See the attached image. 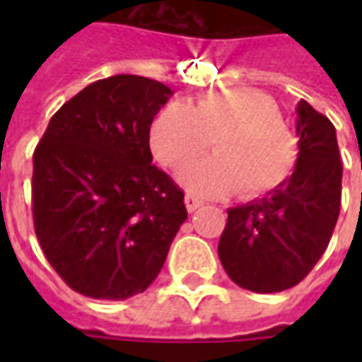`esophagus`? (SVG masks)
I'll return each mask as SVG.
<instances>
[{"label":"esophagus","instance_id":"obj_1","mask_svg":"<svg viewBox=\"0 0 362 362\" xmlns=\"http://www.w3.org/2000/svg\"><path fill=\"white\" fill-rule=\"evenodd\" d=\"M202 205H203V202H199L195 195H189V193L185 195V207H187L189 214H193V211H195V209H199Z\"/></svg>","mask_w":362,"mask_h":362}]
</instances>
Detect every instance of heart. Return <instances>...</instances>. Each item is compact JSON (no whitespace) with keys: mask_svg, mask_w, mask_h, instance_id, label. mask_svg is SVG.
Listing matches in <instances>:
<instances>
[{"mask_svg":"<svg viewBox=\"0 0 362 362\" xmlns=\"http://www.w3.org/2000/svg\"><path fill=\"white\" fill-rule=\"evenodd\" d=\"M214 157L187 165L179 181L202 197L242 189L256 199L282 187L298 165V141L284 127L280 106L250 88L209 92L191 105L171 103L151 122L148 145L163 167L177 169L209 146Z\"/></svg>","mask_w":362,"mask_h":362,"instance_id":"1","label":"heart"}]
</instances>
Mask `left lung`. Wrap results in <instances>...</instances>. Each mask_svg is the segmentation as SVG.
<instances>
[{"mask_svg": "<svg viewBox=\"0 0 362 362\" xmlns=\"http://www.w3.org/2000/svg\"><path fill=\"white\" fill-rule=\"evenodd\" d=\"M300 157L262 199L228 209L217 254L245 290L270 294L302 282L325 254L341 211L342 163L334 124L306 100L296 108Z\"/></svg>", "mask_w": 362, "mask_h": 362, "instance_id": "1", "label": "left lung"}]
</instances>
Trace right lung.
<instances>
[{"mask_svg": "<svg viewBox=\"0 0 362 362\" xmlns=\"http://www.w3.org/2000/svg\"><path fill=\"white\" fill-rule=\"evenodd\" d=\"M171 94L134 74L92 82L60 106L35 146V235L78 294L145 292L187 219L183 191L153 165L148 146L151 122Z\"/></svg>", "mask_w": 362, "mask_h": 362, "instance_id": "obj_1", "label": "right lung"}]
</instances>
